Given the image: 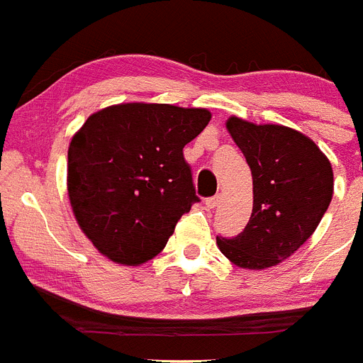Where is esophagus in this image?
I'll list each match as a JSON object with an SVG mask.
<instances>
[{"mask_svg": "<svg viewBox=\"0 0 363 363\" xmlns=\"http://www.w3.org/2000/svg\"><path fill=\"white\" fill-rule=\"evenodd\" d=\"M218 203H220V198L218 196H211L205 200V207H207V209H216Z\"/></svg>", "mask_w": 363, "mask_h": 363, "instance_id": "1", "label": "esophagus"}]
</instances>
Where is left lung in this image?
Listing matches in <instances>:
<instances>
[{
	"instance_id": "obj_1",
	"label": "left lung",
	"mask_w": 363,
	"mask_h": 363,
	"mask_svg": "<svg viewBox=\"0 0 363 363\" xmlns=\"http://www.w3.org/2000/svg\"><path fill=\"white\" fill-rule=\"evenodd\" d=\"M227 129L251 167L255 200L243 233L216 243L238 267H272L318 227L333 198V167L313 140L284 125L233 116Z\"/></svg>"
}]
</instances>
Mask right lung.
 I'll use <instances>...</instances> for the list:
<instances>
[{
  "instance_id": "add662e5",
  "label": "right lung",
  "mask_w": 363,
  "mask_h": 363,
  "mask_svg": "<svg viewBox=\"0 0 363 363\" xmlns=\"http://www.w3.org/2000/svg\"><path fill=\"white\" fill-rule=\"evenodd\" d=\"M209 121L205 108L121 104L94 112L74 134L69 200L101 255L140 265L163 251L179 218L200 201L184 147Z\"/></svg>"
}]
</instances>
